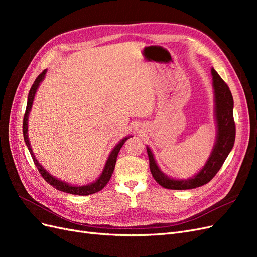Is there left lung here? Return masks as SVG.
<instances>
[{
	"label": "left lung",
	"instance_id": "left-lung-1",
	"mask_svg": "<svg viewBox=\"0 0 257 257\" xmlns=\"http://www.w3.org/2000/svg\"><path fill=\"white\" fill-rule=\"evenodd\" d=\"M213 77V88L215 93V118L217 123L216 143L206 165L200 172L188 180H173L163 174L154 161L153 154L147 148L149 165L153 178L161 186L168 190H190L204 185L211 181L224 164L230 150L234 147L236 137V125L234 121V99L228 85L221 78L214 69H211Z\"/></svg>",
	"mask_w": 257,
	"mask_h": 257
}]
</instances>
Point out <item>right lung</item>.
<instances>
[{"mask_svg": "<svg viewBox=\"0 0 257 257\" xmlns=\"http://www.w3.org/2000/svg\"><path fill=\"white\" fill-rule=\"evenodd\" d=\"M45 74H46V69L37 76V78L35 79L34 83L32 84V87H31V89H30L29 96H28L27 108H26V112H25V116H23V123H22L23 137H25V142L27 144L28 149H29L31 155H32V159H33L34 164L37 167L38 172H40L41 176L46 180V182L49 183L50 185L53 186L54 189H57L59 191L65 192V193H68V194H75V195H90V194H94L96 192H99L100 190H103L105 188V185L108 182H109L110 178L112 176V173H113L114 166H115L116 158H118V153H119L120 149L122 148L123 144L125 143L131 136H127V137H125L124 139H122V141L114 147V149L111 151L109 158H108V160H107L106 166H105V168L103 170L102 175H100V177L97 179L95 182H93V183H91L89 185H83V186H73L71 184H67L65 182H62V181L58 180V179L53 178L51 175H49L47 172H46V170L42 167V165L40 164V163H38L37 160L35 159L34 154H33V151H32V149H31V147H30V142H29V138H28V116H29V112L31 110V107H32V103H33L36 89L38 88V85H40L41 81L44 79Z\"/></svg>", "mask_w": 257, "mask_h": 257, "instance_id": "obj_1", "label": "right lung"}]
</instances>
